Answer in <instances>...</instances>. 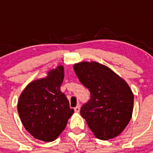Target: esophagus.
Here are the masks:
<instances>
[{"label": "esophagus", "instance_id": "esophagus-1", "mask_svg": "<svg viewBox=\"0 0 153 153\" xmlns=\"http://www.w3.org/2000/svg\"><path fill=\"white\" fill-rule=\"evenodd\" d=\"M74 111L76 112V113H79V111H80V105H78L74 108Z\"/></svg>", "mask_w": 153, "mask_h": 153}]
</instances>
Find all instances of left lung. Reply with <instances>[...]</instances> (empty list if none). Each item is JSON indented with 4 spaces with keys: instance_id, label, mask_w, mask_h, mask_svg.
I'll use <instances>...</instances> for the list:
<instances>
[{
    "instance_id": "1",
    "label": "left lung",
    "mask_w": 153,
    "mask_h": 153,
    "mask_svg": "<svg viewBox=\"0 0 153 153\" xmlns=\"http://www.w3.org/2000/svg\"><path fill=\"white\" fill-rule=\"evenodd\" d=\"M79 81L91 92L80 114L96 137L109 140L126 128L133 109V94L125 80L105 65L81 62L74 65Z\"/></svg>"
}]
</instances>
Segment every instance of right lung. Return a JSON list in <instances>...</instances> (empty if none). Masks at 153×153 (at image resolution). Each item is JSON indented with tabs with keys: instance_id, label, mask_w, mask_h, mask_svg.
Returning <instances> with one entry per match:
<instances>
[{
	"instance_id": "1",
	"label": "right lung",
	"mask_w": 153,
	"mask_h": 153,
	"mask_svg": "<svg viewBox=\"0 0 153 153\" xmlns=\"http://www.w3.org/2000/svg\"><path fill=\"white\" fill-rule=\"evenodd\" d=\"M63 78L64 67L59 65L49 71L46 77L31 82L19 98L17 110L21 122L36 139L55 140L74 114L60 91Z\"/></svg>"
}]
</instances>
